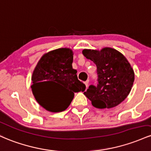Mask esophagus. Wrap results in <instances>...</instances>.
I'll use <instances>...</instances> for the list:
<instances>
[{"instance_id":"1","label":"esophagus","mask_w":151,"mask_h":151,"mask_svg":"<svg viewBox=\"0 0 151 151\" xmlns=\"http://www.w3.org/2000/svg\"><path fill=\"white\" fill-rule=\"evenodd\" d=\"M84 83H85V85H86V88H88V83H89V80H87L86 81H85Z\"/></svg>"}]
</instances>
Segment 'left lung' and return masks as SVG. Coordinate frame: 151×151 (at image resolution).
Returning <instances> with one entry per match:
<instances>
[{"label": "left lung", "mask_w": 151, "mask_h": 151, "mask_svg": "<svg viewBox=\"0 0 151 151\" xmlns=\"http://www.w3.org/2000/svg\"><path fill=\"white\" fill-rule=\"evenodd\" d=\"M83 54L96 65L97 86H89L84 95L97 108H111L123 102L134 82L133 69L126 58L112 48L84 49Z\"/></svg>", "instance_id": "left-lung-1"}]
</instances>
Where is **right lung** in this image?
Instances as JSON below:
<instances>
[{
    "mask_svg": "<svg viewBox=\"0 0 151 151\" xmlns=\"http://www.w3.org/2000/svg\"><path fill=\"white\" fill-rule=\"evenodd\" d=\"M73 52L62 48L45 53L37 63L31 77V89L40 106L50 112H61L70 106L74 93L83 92L86 86L78 79L73 68ZM58 84L64 88L55 91L50 88Z\"/></svg>",
    "mask_w": 151,
    "mask_h": 151,
    "instance_id": "1",
    "label": "right lung"
}]
</instances>
